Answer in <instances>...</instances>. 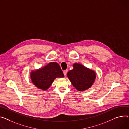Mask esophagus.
Instances as JSON below:
<instances>
[{
	"instance_id": "34e87169",
	"label": "esophagus",
	"mask_w": 129,
	"mask_h": 129,
	"mask_svg": "<svg viewBox=\"0 0 129 129\" xmlns=\"http://www.w3.org/2000/svg\"><path fill=\"white\" fill-rule=\"evenodd\" d=\"M67 72H68V71H67V70L64 71H63V74H64V75L65 76H66V74H67Z\"/></svg>"
}]
</instances>
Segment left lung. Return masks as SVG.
Here are the masks:
<instances>
[{"label": "left lung", "mask_w": 129, "mask_h": 129, "mask_svg": "<svg viewBox=\"0 0 129 129\" xmlns=\"http://www.w3.org/2000/svg\"><path fill=\"white\" fill-rule=\"evenodd\" d=\"M67 76L77 90L83 91L92 87L96 74L93 70L76 63L73 64V70L67 73Z\"/></svg>", "instance_id": "left-lung-1"}]
</instances>
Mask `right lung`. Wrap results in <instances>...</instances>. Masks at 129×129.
<instances>
[{
  "label": "right lung",
  "instance_id": "add662e5",
  "mask_svg": "<svg viewBox=\"0 0 129 129\" xmlns=\"http://www.w3.org/2000/svg\"><path fill=\"white\" fill-rule=\"evenodd\" d=\"M30 77L33 83L39 89L48 90L56 78H63L64 75L56 62H50L39 69L31 70Z\"/></svg>",
  "mask_w": 129,
  "mask_h": 129
}]
</instances>
